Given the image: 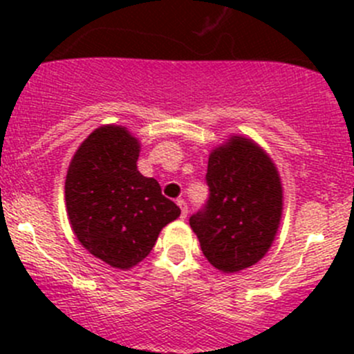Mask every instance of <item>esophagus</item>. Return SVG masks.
I'll return each instance as SVG.
<instances>
[{
	"label": "esophagus",
	"mask_w": 354,
	"mask_h": 354,
	"mask_svg": "<svg viewBox=\"0 0 354 354\" xmlns=\"http://www.w3.org/2000/svg\"><path fill=\"white\" fill-rule=\"evenodd\" d=\"M176 203L178 205H180V209H181V217H187V214H188V207H187V202H185L183 198H178L176 200Z\"/></svg>",
	"instance_id": "esophagus-1"
}]
</instances>
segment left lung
<instances>
[{
  "label": "left lung",
  "mask_w": 354,
  "mask_h": 354,
  "mask_svg": "<svg viewBox=\"0 0 354 354\" xmlns=\"http://www.w3.org/2000/svg\"><path fill=\"white\" fill-rule=\"evenodd\" d=\"M209 200L190 217L205 259L223 272L255 266L272 245L283 214L281 178L255 142L231 137L209 156Z\"/></svg>",
  "instance_id": "1"
}]
</instances>
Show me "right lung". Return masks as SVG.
Instances as JSON below:
<instances>
[{
    "mask_svg": "<svg viewBox=\"0 0 354 354\" xmlns=\"http://www.w3.org/2000/svg\"><path fill=\"white\" fill-rule=\"evenodd\" d=\"M140 144L130 131L104 124L71 159L65 200L71 230L94 257L114 269L137 266L154 248L160 230L181 210L154 178L137 169Z\"/></svg>",
    "mask_w": 354,
    "mask_h": 354,
    "instance_id": "1",
    "label": "right lung"
}]
</instances>
